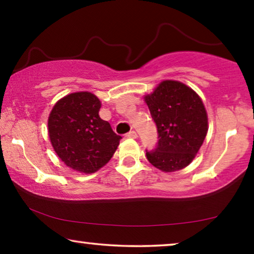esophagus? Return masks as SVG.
Listing matches in <instances>:
<instances>
[{"label": "esophagus", "mask_w": 254, "mask_h": 254, "mask_svg": "<svg viewBox=\"0 0 254 254\" xmlns=\"http://www.w3.org/2000/svg\"><path fill=\"white\" fill-rule=\"evenodd\" d=\"M126 137H129V138H136L137 137V133L135 130H130L129 133L126 134Z\"/></svg>", "instance_id": "obj_1"}]
</instances>
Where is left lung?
<instances>
[{
	"instance_id": "left-lung-1",
	"label": "left lung",
	"mask_w": 254,
	"mask_h": 254,
	"mask_svg": "<svg viewBox=\"0 0 254 254\" xmlns=\"http://www.w3.org/2000/svg\"><path fill=\"white\" fill-rule=\"evenodd\" d=\"M158 131V144L147 158L163 172L179 171L200 150L208 131L207 111L200 96L179 81L165 79L144 96Z\"/></svg>"
}]
</instances>
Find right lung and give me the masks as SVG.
<instances>
[{"label":"right lung","instance_id":"1","mask_svg":"<svg viewBox=\"0 0 254 254\" xmlns=\"http://www.w3.org/2000/svg\"><path fill=\"white\" fill-rule=\"evenodd\" d=\"M102 103L89 91L69 93L58 100L48 117L54 151L68 168L93 173L112 158L121 136L99 117Z\"/></svg>","mask_w":254,"mask_h":254}]
</instances>
